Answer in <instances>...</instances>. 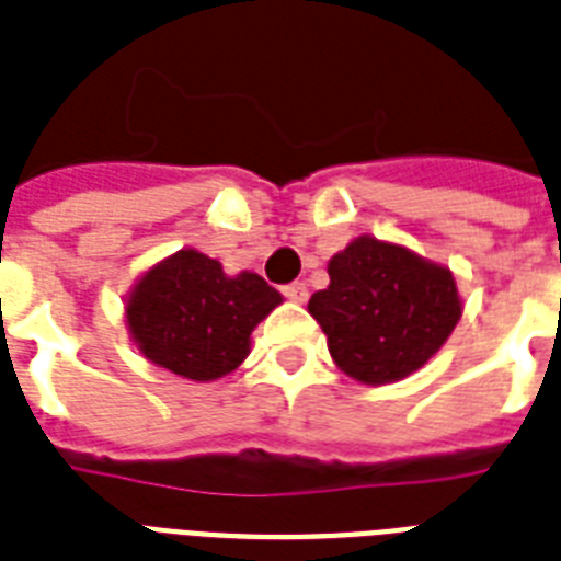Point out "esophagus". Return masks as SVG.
<instances>
[{
	"mask_svg": "<svg viewBox=\"0 0 561 561\" xmlns=\"http://www.w3.org/2000/svg\"><path fill=\"white\" fill-rule=\"evenodd\" d=\"M282 294H285L290 302H306L308 285H306V282H290V285H285V288H282Z\"/></svg>",
	"mask_w": 561,
	"mask_h": 561,
	"instance_id": "obj_1",
	"label": "esophagus"
}]
</instances>
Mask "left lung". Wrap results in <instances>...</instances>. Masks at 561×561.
Segmentation results:
<instances>
[{
    "label": "left lung",
    "mask_w": 561,
    "mask_h": 561,
    "mask_svg": "<svg viewBox=\"0 0 561 561\" xmlns=\"http://www.w3.org/2000/svg\"><path fill=\"white\" fill-rule=\"evenodd\" d=\"M332 360L358 383H392L422 369L462 317L454 273L410 247L352 238L329 259V288L308 299Z\"/></svg>",
    "instance_id": "8db88e82"
}]
</instances>
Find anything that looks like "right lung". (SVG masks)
I'll use <instances>...</instances> for the list:
<instances>
[{
  "instance_id": "add662e5",
  "label": "right lung",
  "mask_w": 561,
  "mask_h": 561,
  "mask_svg": "<svg viewBox=\"0 0 561 561\" xmlns=\"http://www.w3.org/2000/svg\"><path fill=\"white\" fill-rule=\"evenodd\" d=\"M276 306L282 294L259 273L229 276L218 259L183 247L134 282L125 323L151 364L206 383L244 364L250 334Z\"/></svg>"
}]
</instances>
